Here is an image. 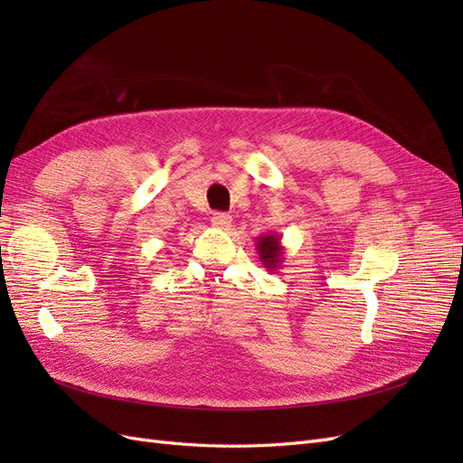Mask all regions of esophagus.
<instances>
[{"label": "esophagus", "instance_id": "obj_1", "mask_svg": "<svg viewBox=\"0 0 463 463\" xmlns=\"http://www.w3.org/2000/svg\"><path fill=\"white\" fill-rule=\"evenodd\" d=\"M213 226L214 228H218V230H228L230 228V223H232V216L230 214H223V213H218V214H214L213 216Z\"/></svg>", "mask_w": 463, "mask_h": 463}]
</instances>
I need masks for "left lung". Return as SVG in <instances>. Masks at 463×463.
<instances>
[{
	"instance_id": "obj_1",
	"label": "left lung",
	"mask_w": 463,
	"mask_h": 463,
	"mask_svg": "<svg viewBox=\"0 0 463 463\" xmlns=\"http://www.w3.org/2000/svg\"><path fill=\"white\" fill-rule=\"evenodd\" d=\"M257 253L266 270L276 272L282 269L284 262V247H282V235L278 233H266L257 240Z\"/></svg>"
}]
</instances>
